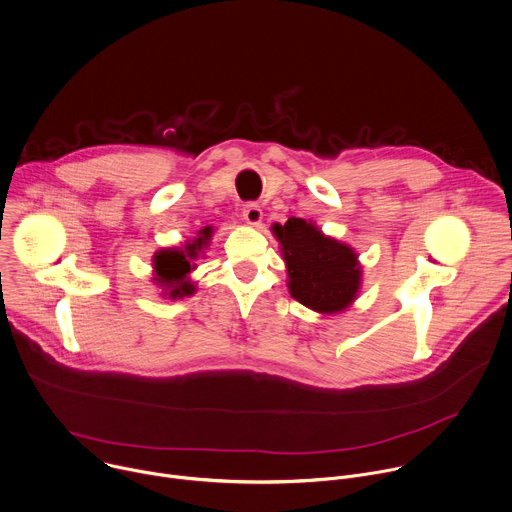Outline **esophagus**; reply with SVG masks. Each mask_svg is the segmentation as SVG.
Instances as JSON below:
<instances>
[{"instance_id": "obj_1", "label": "esophagus", "mask_w": 512, "mask_h": 512, "mask_svg": "<svg viewBox=\"0 0 512 512\" xmlns=\"http://www.w3.org/2000/svg\"><path fill=\"white\" fill-rule=\"evenodd\" d=\"M243 219L249 223V225H259L261 219H263V211L257 203H247L243 207Z\"/></svg>"}]
</instances>
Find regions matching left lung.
I'll use <instances>...</instances> for the list:
<instances>
[{"label": "left lung", "mask_w": 512, "mask_h": 512, "mask_svg": "<svg viewBox=\"0 0 512 512\" xmlns=\"http://www.w3.org/2000/svg\"><path fill=\"white\" fill-rule=\"evenodd\" d=\"M273 233L287 265V287L301 305L333 315L345 311L361 289L359 255L347 243L327 237L311 221L291 217Z\"/></svg>", "instance_id": "left-lung-1"}]
</instances>
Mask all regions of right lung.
Returning a JSON list of instances; mask_svg holds the SVG:
<instances>
[{
  "label": "right lung",
  "instance_id": "obj_1",
  "mask_svg": "<svg viewBox=\"0 0 512 512\" xmlns=\"http://www.w3.org/2000/svg\"><path fill=\"white\" fill-rule=\"evenodd\" d=\"M211 233L213 227H205L193 241H187L185 247L161 249L153 255V281L165 289L163 295H169V299H183L195 293V285L187 279V275L195 269V263L191 261H195L199 251L209 245Z\"/></svg>",
  "mask_w": 512,
  "mask_h": 512
}]
</instances>
